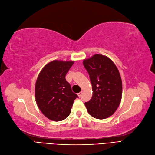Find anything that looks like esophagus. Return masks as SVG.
I'll return each mask as SVG.
<instances>
[{"label":"esophagus","mask_w":155,"mask_h":155,"mask_svg":"<svg viewBox=\"0 0 155 155\" xmlns=\"http://www.w3.org/2000/svg\"><path fill=\"white\" fill-rule=\"evenodd\" d=\"M81 94H82V91H81V92H80V93H79L78 94V96H79V97H81Z\"/></svg>","instance_id":"esophagus-1"}]
</instances>
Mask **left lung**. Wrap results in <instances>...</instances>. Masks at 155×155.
Returning a JSON list of instances; mask_svg holds the SVG:
<instances>
[{"instance_id":"8db88e82","label":"left lung","mask_w":155,"mask_h":155,"mask_svg":"<svg viewBox=\"0 0 155 155\" xmlns=\"http://www.w3.org/2000/svg\"><path fill=\"white\" fill-rule=\"evenodd\" d=\"M83 65L89 75L93 96L85 103L88 113L103 120L113 115L122 97V81L114 63L107 56L95 54L84 59Z\"/></svg>"}]
</instances>
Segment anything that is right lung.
Here are the masks:
<instances>
[{
	"label": "right lung",
	"mask_w": 155,
	"mask_h": 155,
	"mask_svg": "<svg viewBox=\"0 0 155 155\" xmlns=\"http://www.w3.org/2000/svg\"><path fill=\"white\" fill-rule=\"evenodd\" d=\"M74 62L73 61H52L42 68L36 81V103L42 114L52 121L66 119L71 113L74 100L78 97L66 80L67 72Z\"/></svg>",
	"instance_id": "1"
}]
</instances>
